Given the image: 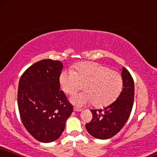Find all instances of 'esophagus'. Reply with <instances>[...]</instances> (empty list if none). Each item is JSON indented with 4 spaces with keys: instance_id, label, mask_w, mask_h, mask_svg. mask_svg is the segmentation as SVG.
<instances>
[{
    "instance_id": "esophagus-1",
    "label": "esophagus",
    "mask_w": 157,
    "mask_h": 157,
    "mask_svg": "<svg viewBox=\"0 0 157 157\" xmlns=\"http://www.w3.org/2000/svg\"><path fill=\"white\" fill-rule=\"evenodd\" d=\"M74 110L76 111V112H81V110H82V109H80V108H78V107H74Z\"/></svg>"
}]
</instances>
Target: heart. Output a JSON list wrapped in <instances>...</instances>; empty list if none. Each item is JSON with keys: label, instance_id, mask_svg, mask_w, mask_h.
Returning a JSON list of instances; mask_svg holds the SVG:
<instances>
[{"label": "heart", "instance_id": "obj_1", "mask_svg": "<svg viewBox=\"0 0 157 157\" xmlns=\"http://www.w3.org/2000/svg\"><path fill=\"white\" fill-rule=\"evenodd\" d=\"M76 71L67 69L61 73V88L72 94L83 88L86 91L75 94L71 101L77 106L93 103L95 107L108 105L115 100L123 88V77L117 71L93 62H84L76 66Z\"/></svg>", "mask_w": 157, "mask_h": 157}]
</instances>
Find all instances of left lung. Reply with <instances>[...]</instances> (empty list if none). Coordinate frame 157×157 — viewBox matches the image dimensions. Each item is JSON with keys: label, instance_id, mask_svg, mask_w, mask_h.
I'll use <instances>...</instances> for the list:
<instances>
[{"label": "left lung", "instance_id": "left-lung-1", "mask_svg": "<svg viewBox=\"0 0 157 157\" xmlns=\"http://www.w3.org/2000/svg\"><path fill=\"white\" fill-rule=\"evenodd\" d=\"M123 89L117 99L103 109H91L93 117L86 124L88 133L98 139H108L115 136L127 122L134 100V81L125 68L121 73Z\"/></svg>", "mask_w": 157, "mask_h": 157}]
</instances>
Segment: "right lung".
Masks as SVG:
<instances>
[{
    "label": "right lung",
    "mask_w": 157,
    "mask_h": 157,
    "mask_svg": "<svg viewBox=\"0 0 157 157\" xmlns=\"http://www.w3.org/2000/svg\"><path fill=\"white\" fill-rule=\"evenodd\" d=\"M63 68L59 60H42L21 75L18 88V107L22 123L37 141L50 143L63 132L73 106L60 90Z\"/></svg>",
    "instance_id": "add662e5"
}]
</instances>
